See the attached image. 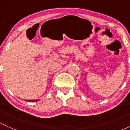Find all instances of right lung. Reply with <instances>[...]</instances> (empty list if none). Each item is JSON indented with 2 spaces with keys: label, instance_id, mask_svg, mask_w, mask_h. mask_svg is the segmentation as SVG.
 Listing matches in <instances>:
<instances>
[{
  "label": "right lung",
  "instance_id": "obj_1",
  "mask_svg": "<svg viewBox=\"0 0 130 130\" xmlns=\"http://www.w3.org/2000/svg\"><path fill=\"white\" fill-rule=\"evenodd\" d=\"M39 100H27V102H36V101H38Z\"/></svg>",
  "mask_w": 130,
  "mask_h": 130
}]
</instances>
